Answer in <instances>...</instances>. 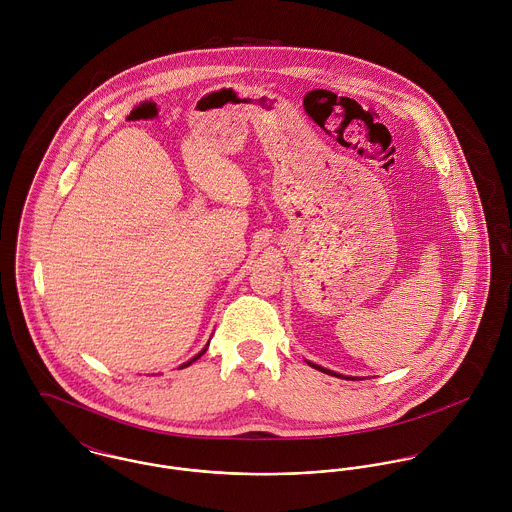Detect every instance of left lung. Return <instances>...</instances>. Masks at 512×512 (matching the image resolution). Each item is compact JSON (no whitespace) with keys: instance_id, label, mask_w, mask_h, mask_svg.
<instances>
[{"instance_id":"left-lung-1","label":"left lung","mask_w":512,"mask_h":512,"mask_svg":"<svg viewBox=\"0 0 512 512\" xmlns=\"http://www.w3.org/2000/svg\"><path fill=\"white\" fill-rule=\"evenodd\" d=\"M309 365L313 366V368H317V370H321V372H325V374H333V376H341V374H337V372H331V370H327V368H323V366L313 365V363H309Z\"/></svg>"}]
</instances>
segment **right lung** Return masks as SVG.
Returning <instances> with one entry per match:
<instances>
[{
    "label": "right lung",
    "mask_w": 512,
    "mask_h": 512,
    "mask_svg": "<svg viewBox=\"0 0 512 512\" xmlns=\"http://www.w3.org/2000/svg\"><path fill=\"white\" fill-rule=\"evenodd\" d=\"M205 351H207V347H205V349H203V351H201V353H199V355H195V357H193V359H191V361H187V363H185V365H181V368H185V366H189V365H191V363H195V361H197V359H201V357H203V355H205Z\"/></svg>",
    "instance_id": "add662e5"
}]
</instances>
